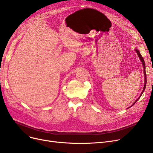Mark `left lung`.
Masks as SVG:
<instances>
[{"instance_id":"obj_1","label":"left lung","mask_w":153,"mask_h":153,"mask_svg":"<svg viewBox=\"0 0 153 153\" xmlns=\"http://www.w3.org/2000/svg\"><path fill=\"white\" fill-rule=\"evenodd\" d=\"M135 51H136V52L137 53V54H138V56H139V58H140V59L141 60V62H142V64H143V69H144V87H143V91H142V92H141V95H140V97L137 99V100H136L134 103H133V105L131 106V107H132L133 105H134V104L138 101V100L140 98V97L141 96V95L143 94V92L144 91V90H145V88H146V71H145V69H146V66H145V63H144V59H143V58L142 57V56L141 55V54H140V51L137 50V49H136L135 50ZM129 107V108H130Z\"/></svg>"}]
</instances>
